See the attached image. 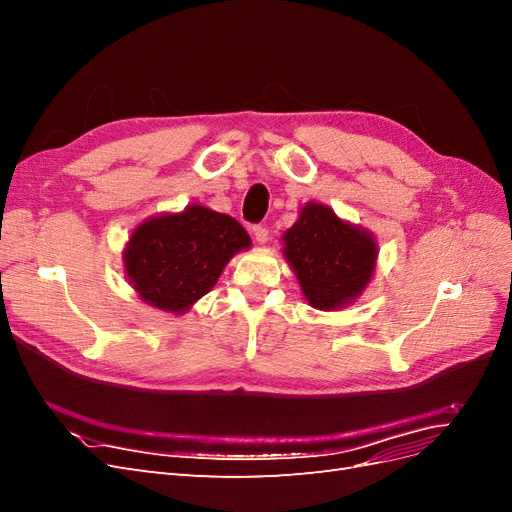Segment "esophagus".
I'll list each match as a JSON object with an SVG mask.
<instances>
[{
	"label": "esophagus",
	"mask_w": 512,
	"mask_h": 512,
	"mask_svg": "<svg viewBox=\"0 0 512 512\" xmlns=\"http://www.w3.org/2000/svg\"><path fill=\"white\" fill-rule=\"evenodd\" d=\"M252 232H254V239H256L260 245L269 241V230H267L265 226H260V224H258V226H254V228H252Z\"/></svg>",
	"instance_id": "esophagus-1"
}]
</instances>
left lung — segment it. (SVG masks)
<instances>
[{
    "label": "left lung",
    "instance_id": "obj_1",
    "mask_svg": "<svg viewBox=\"0 0 512 512\" xmlns=\"http://www.w3.org/2000/svg\"><path fill=\"white\" fill-rule=\"evenodd\" d=\"M282 239L288 265L316 309L331 312L352 303L374 275V235L339 220L327 205L307 203Z\"/></svg>",
    "mask_w": 512,
    "mask_h": 512
}]
</instances>
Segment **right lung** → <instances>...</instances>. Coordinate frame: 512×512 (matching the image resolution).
<instances>
[{
  "label": "right lung",
  "instance_id": "add662e5",
  "mask_svg": "<svg viewBox=\"0 0 512 512\" xmlns=\"http://www.w3.org/2000/svg\"><path fill=\"white\" fill-rule=\"evenodd\" d=\"M250 245V235L235 218L190 205L136 226L123 267L145 303L185 314L215 286L226 262Z\"/></svg>",
  "mask_w": 512,
  "mask_h": 512
}]
</instances>
